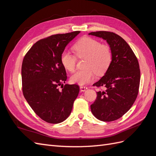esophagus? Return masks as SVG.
<instances>
[{
  "instance_id": "34e87169",
  "label": "esophagus",
  "mask_w": 156,
  "mask_h": 156,
  "mask_svg": "<svg viewBox=\"0 0 156 156\" xmlns=\"http://www.w3.org/2000/svg\"><path fill=\"white\" fill-rule=\"evenodd\" d=\"M87 87L86 86H80V90H81V92L85 91L86 90H87Z\"/></svg>"
}]
</instances>
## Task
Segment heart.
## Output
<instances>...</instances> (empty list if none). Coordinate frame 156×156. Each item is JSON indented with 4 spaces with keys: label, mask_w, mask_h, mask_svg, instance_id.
<instances>
[{
    "label": "heart",
    "mask_w": 156,
    "mask_h": 156,
    "mask_svg": "<svg viewBox=\"0 0 156 156\" xmlns=\"http://www.w3.org/2000/svg\"><path fill=\"white\" fill-rule=\"evenodd\" d=\"M75 53L79 58L86 57L85 69L75 73L71 81L73 83L85 84L95 78V74L102 75L107 70L112 61V51L108 45L92 37H84L73 45ZM61 63L69 72H73L76 68L77 57L71 52L64 50L60 56Z\"/></svg>",
    "instance_id": "obj_1"
}]
</instances>
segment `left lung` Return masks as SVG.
<instances>
[{"mask_svg":"<svg viewBox=\"0 0 156 156\" xmlns=\"http://www.w3.org/2000/svg\"><path fill=\"white\" fill-rule=\"evenodd\" d=\"M88 34L106 40L112 55L105 75L93 84L105 90L97 92L91 111L101 121H114L130 109L137 97L140 79L138 60L127 42L115 33L97 31Z\"/></svg>","mask_w":156,"mask_h":156,"instance_id":"1","label":"left lung"}]
</instances>
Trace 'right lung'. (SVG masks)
Listing matches in <instances>:
<instances>
[{
  "label": "right lung",
  "mask_w": 156,
  "mask_h": 156,
  "mask_svg": "<svg viewBox=\"0 0 156 156\" xmlns=\"http://www.w3.org/2000/svg\"><path fill=\"white\" fill-rule=\"evenodd\" d=\"M79 33L75 31L41 39L33 45L23 58V96L36 114L48 123L58 124L66 119L79 94L77 84L63 85L67 75L60 56ZM59 86L62 90H59Z\"/></svg>",
  "instance_id": "1"
}]
</instances>
